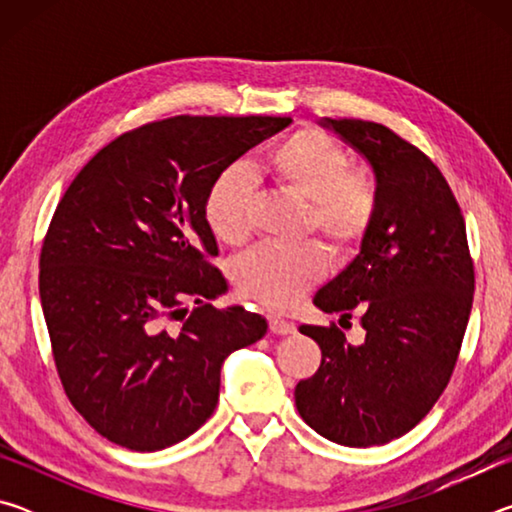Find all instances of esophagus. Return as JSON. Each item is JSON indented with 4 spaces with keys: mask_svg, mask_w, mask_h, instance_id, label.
Wrapping results in <instances>:
<instances>
[{
    "mask_svg": "<svg viewBox=\"0 0 512 512\" xmlns=\"http://www.w3.org/2000/svg\"><path fill=\"white\" fill-rule=\"evenodd\" d=\"M268 327H271L273 334H293L296 332V325L291 320L282 316H268Z\"/></svg>",
    "mask_w": 512,
    "mask_h": 512,
    "instance_id": "esophagus-1",
    "label": "esophagus"
}]
</instances>
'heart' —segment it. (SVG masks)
<instances>
[{"instance_id":"obj_1","label":"heart","mask_w":512,"mask_h":512,"mask_svg":"<svg viewBox=\"0 0 512 512\" xmlns=\"http://www.w3.org/2000/svg\"><path fill=\"white\" fill-rule=\"evenodd\" d=\"M257 169L277 192L302 205V230L323 237L334 250H350L366 237L377 214V187L352 169L348 151L318 128H300L275 142ZM253 180L241 167L216 173L207 187L203 216L212 235L239 248L250 239ZM327 259L316 244L259 248L235 266V284L248 300L291 309L325 275Z\"/></svg>"}]
</instances>
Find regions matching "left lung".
I'll use <instances>...</instances> for the list:
<instances>
[{
  "mask_svg": "<svg viewBox=\"0 0 512 512\" xmlns=\"http://www.w3.org/2000/svg\"><path fill=\"white\" fill-rule=\"evenodd\" d=\"M318 124L368 160L377 214L357 257L314 296L325 314H359L366 336L352 345L336 325H300L323 361L296 386V406L332 443L384 445L431 411L454 372L474 296L465 221L440 169L391 128Z\"/></svg>",
  "mask_w": 512,
  "mask_h": 512,
  "instance_id": "8db88e82",
  "label": "left lung"
}]
</instances>
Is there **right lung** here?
I'll list each match as a JSON object with an SVG mask.
<instances>
[{
	"instance_id": "1",
	"label": "right lung",
	"mask_w": 512,
	"mask_h": 512,
	"mask_svg": "<svg viewBox=\"0 0 512 512\" xmlns=\"http://www.w3.org/2000/svg\"><path fill=\"white\" fill-rule=\"evenodd\" d=\"M289 124L153 121L103 146L60 198L40 302L69 402L110 443L158 452L192 436L219 402L225 357L266 334L259 314L210 305L228 282L207 262L219 248L203 201L216 173Z\"/></svg>"
}]
</instances>
